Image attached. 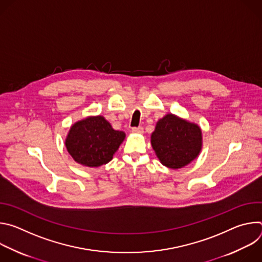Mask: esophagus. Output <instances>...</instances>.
<instances>
[{
  "label": "esophagus",
  "instance_id": "1",
  "mask_svg": "<svg viewBox=\"0 0 262 262\" xmlns=\"http://www.w3.org/2000/svg\"><path fill=\"white\" fill-rule=\"evenodd\" d=\"M132 132L135 133V134H143V133H144V128H143L142 126L133 127V128H132Z\"/></svg>",
  "mask_w": 262,
  "mask_h": 262
}]
</instances>
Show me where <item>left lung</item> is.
Returning <instances> with one entry per match:
<instances>
[{
  "instance_id": "obj_1",
  "label": "left lung",
  "mask_w": 262,
  "mask_h": 262,
  "mask_svg": "<svg viewBox=\"0 0 262 262\" xmlns=\"http://www.w3.org/2000/svg\"><path fill=\"white\" fill-rule=\"evenodd\" d=\"M151 145L164 166L180 169L199 156L202 148V132L195 123L167 114L157 122L151 134Z\"/></svg>"
}]
</instances>
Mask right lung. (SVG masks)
<instances>
[{"label": "right lung", "mask_w": 262, "mask_h": 262, "mask_svg": "<svg viewBox=\"0 0 262 262\" xmlns=\"http://www.w3.org/2000/svg\"><path fill=\"white\" fill-rule=\"evenodd\" d=\"M125 134L115 130L102 116H90L70 127L65 140L67 151L77 163L99 167L113 159Z\"/></svg>", "instance_id": "right-lung-1"}]
</instances>
